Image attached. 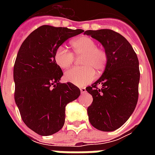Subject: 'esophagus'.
<instances>
[{
  "label": "esophagus",
  "instance_id": "34e87169",
  "mask_svg": "<svg viewBox=\"0 0 155 155\" xmlns=\"http://www.w3.org/2000/svg\"><path fill=\"white\" fill-rule=\"evenodd\" d=\"M81 94H85L86 93V89L85 88H81Z\"/></svg>",
  "mask_w": 155,
  "mask_h": 155
}]
</instances>
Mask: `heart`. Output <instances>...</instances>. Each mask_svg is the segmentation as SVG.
I'll return each mask as SVG.
<instances>
[{
  "instance_id": "obj_1",
  "label": "heart",
  "mask_w": 155,
  "mask_h": 155,
  "mask_svg": "<svg viewBox=\"0 0 155 155\" xmlns=\"http://www.w3.org/2000/svg\"><path fill=\"white\" fill-rule=\"evenodd\" d=\"M75 56H83L81 64L83 67H74L64 73L65 81L78 86L90 84L95 78V71H104L108 62V54L102 48L97 47L95 41L89 36H80L71 41ZM64 45L55 49L54 59L61 69H67L73 64L74 56Z\"/></svg>"
}]
</instances>
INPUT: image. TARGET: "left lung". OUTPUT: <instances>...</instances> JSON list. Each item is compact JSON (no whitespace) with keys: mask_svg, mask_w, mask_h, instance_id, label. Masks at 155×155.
<instances>
[{"mask_svg":"<svg viewBox=\"0 0 155 155\" xmlns=\"http://www.w3.org/2000/svg\"><path fill=\"white\" fill-rule=\"evenodd\" d=\"M84 34L100 41L108 54L101 77L86 87L93 97L87 109L89 120L97 130L114 131L129 120L136 107L140 76L139 60L129 41L112 30H90ZM99 84L101 89L97 88Z\"/></svg>","mask_w":155,"mask_h":155,"instance_id":"8db88e82","label":"left lung"}]
</instances>
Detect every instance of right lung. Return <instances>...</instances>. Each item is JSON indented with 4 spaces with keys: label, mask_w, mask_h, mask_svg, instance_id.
<instances>
[{
    "label": "right lung",
    "mask_w": 155,
    "mask_h": 155,
    "mask_svg": "<svg viewBox=\"0 0 155 155\" xmlns=\"http://www.w3.org/2000/svg\"><path fill=\"white\" fill-rule=\"evenodd\" d=\"M83 31L42 25L20 47L13 71L15 104L23 122L40 135H51L61 130L66 104L81 94L80 89L71 82H60L63 72L54 54L64 41Z\"/></svg>",
    "instance_id": "1"
}]
</instances>
